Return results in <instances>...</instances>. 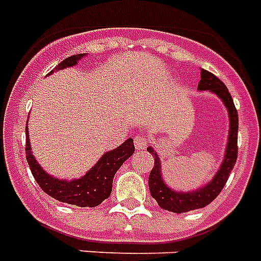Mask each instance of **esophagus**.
<instances>
[{
	"label": "esophagus",
	"mask_w": 261,
	"mask_h": 261,
	"mask_svg": "<svg viewBox=\"0 0 261 261\" xmlns=\"http://www.w3.org/2000/svg\"><path fill=\"white\" fill-rule=\"evenodd\" d=\"M147 146H148V139L144 138V136H136L135 138V147L138 150H144Z\"/></svg>",
	"instance_id": "esophagus-1"
}]
</instances>
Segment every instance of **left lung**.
<instances>
[{
	"mask_svg": "<svg viewBox=\"0 0 261 261\" xmlns=\"http://www.w3.org/2000/svg\"><path fill=\"white\" fill-rule=\"evenodd\" d=\"M198 91H211L217 97H220L221 101L227 107L228 117H230L228 140H227L226 151H224V160L221 162L216 175L213 176V179L202 187H198L197 190L187 191V193L175 191L170 189L169 186H166L162 177V172H161V161L158 158V154L154 151L152 147L147 148V151L154 155V166L148 176V187H150L151 197L162 209L173 213H184L201 209L212 202L226 186L228 176L238 156V146H237L238 144V113H237L234 101L227 86L216 75H213L212 72L202 68L201 81L198 84Z\"/></svg>",
	"mask_w": 261,
	"mask_h": 261,
	"instance_id": "left-lung-1",
	"label": "left lung"
}]
</instances>
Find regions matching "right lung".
<instances>
[{
	"instance_id": "1",
	"label": "right lung",
	"mask_w": 261,
	"mask_h": 261,
	"mask_svg": "<svg viewBox=\"0 0 261 261\" xmlns=\"http://www.w3.org/2000/svg\"><path fill=\"white\" fill-rule=\"evenodd\" d=\"M84 56L85 54H80L64 59L49 74L75 66ZM133 152H135L133 139H128L119 147L103 154L100 160L96 162V165L80 179H56L54 176L48 175L33 155L30 139H29V129L26 128V160L35 181L38 183L44 193L60 202L70 203V205H77L81 207H95L100 205L111 194L113 179L117 170Z\"/></svg>"
}]
</instances>
